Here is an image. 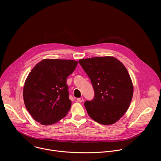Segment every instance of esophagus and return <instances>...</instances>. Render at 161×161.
<instances>
[{
    "mask_svg": "<svg viewBox=\"0 0 161 161\" xmlns=\"http://www.w3.org/2000/svg\"><path fill=\"white\" fill-rule=\"evenodd\" d=\"M83 97H80V98L77 99V101L79 102V103H81V102H83Z\"/></svg>",
    "mask_w": 161,
    "mask_h": 161,
    "instance_id": "34e87169",
    "label": "esophagus"
}]
</instances>
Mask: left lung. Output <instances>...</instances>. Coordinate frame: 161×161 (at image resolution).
Listing matches in <instances>:
<instances>
[{
	"label": "left lung",
	"instance_id": "1",
	"mask_svg": "<svg viewBox=\"0 0 161 161\" xmlns=\"http://www.w3.org/2000/svg\"><path fill=\"white\" fill-rule=\"evenodd\" d=\"M80 64L89 77L94 97L84 103L88 115L96 122L110 125L127 111L133 95V85L124 64L113 57L80 59Z\"/></svg>",
	"mask_w": 161,
	"mask_h": 161
}]
</instances>
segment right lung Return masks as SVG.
<instances>
[{"label":"right lung","mask_w":161,"mask_h":161,"mask_svg":"<svg viewBox=\"0 0 161 161\" xmlns=\"http://www.w3.org/2000/svg\"><path fill=\"white\" fill-rule=\"evenodd\" d=\"M78 62L43 59L29 73L23 92L24 103L33 119L44 125L65 117L71 106L66 80Z\"/></svg>","instance_id":"right-lung-1"}]
</instances>
